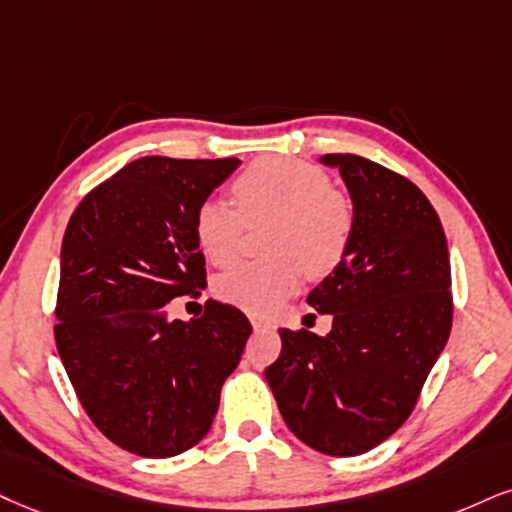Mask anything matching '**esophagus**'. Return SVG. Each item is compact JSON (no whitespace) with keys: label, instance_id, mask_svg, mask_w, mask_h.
<instances>
[{"label":"esophagus","instance_id":"1","mask_svg":"<svg viewBox=\"0 0 512 512\" xmlns=\"http://www.w3.org/2000/svg\"><path fill=\"white\" fill-rule=\"evenodd\" d=\"M251 327H254L256 332H261V330H273V320H268V318H261V315H251Z\"/></svg>","mask_w":512,"mask_h":512}]
</instances>
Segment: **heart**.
<instances>
[{"label": "heart", "instance_id": "b5f03b06", "mask_svg": "<svg viewBox=\"0 0 512 512\" xmlns=\"http://www.w3.org/2000/svg\"><path fill=\"white\" fill-rule=\"evenodd\" d=\"M237 211L208 199L194 216L199 249L216 266L235 261L244 223L275 220L270 263H242L218 277L216 294L244 311L273 313L299 287L301 270L320 277L339 266L353 235V206L330 178L306 161L268 156L232 185Z\"/></svg>", "mask_w": 512, "mask_h": 512}]
</instances>
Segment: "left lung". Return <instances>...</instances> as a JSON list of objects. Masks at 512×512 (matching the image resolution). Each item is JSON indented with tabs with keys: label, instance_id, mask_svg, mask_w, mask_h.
<instances>
[{
	"label": "left lung",
	"instance_id": "left-lung-1",
	"mask_svg": "<svg viewBox=\"0 0 512 512\" xmlns=\"http://www.w3.org/2000/svg\"><path fill=\"white\" fill-rule=\"evenodd\" d=\"M320 163L339 170L353 206L349 249L306 299L332 330H282L266 380L296 437L346 458L389 439L418 401L451 334V261L413 182L356 154Z\"/></svg>",
	"mask_w": 512,
	"mask_h": 512
}]
</instances>
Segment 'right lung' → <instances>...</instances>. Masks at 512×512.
Returning a JSON list of instances; mask_svg holds the SVG:
<instances>
[{"label":"right lung","mask_w":512,"mask_h":512,"mask_svg":"<svg viewBox=\"0 0 512 512\" xmlns=\"http://www.w3.org/2000/svg\"><path fill=\"white\" fill-rule=\"evenodd\" d=\"M239 163L144 156L68 220L56 349L94 425L137 456H178L206 437L251 334L220 301L199 318L168 315L170 301L206 287L194 216Z\"/></svg>","instance_id":"add662e5"}]
</instances>
